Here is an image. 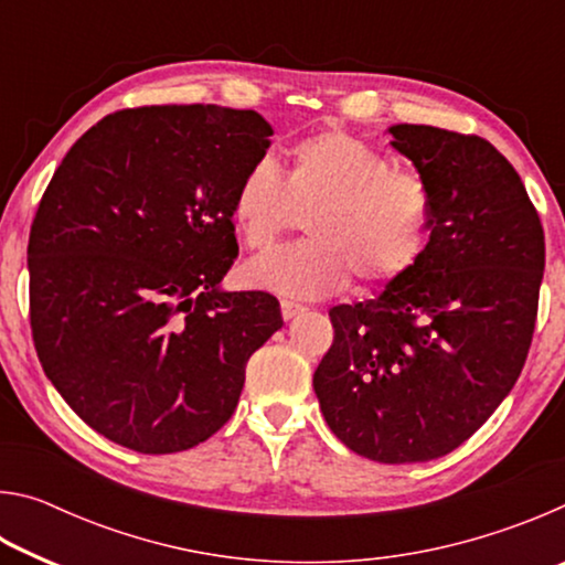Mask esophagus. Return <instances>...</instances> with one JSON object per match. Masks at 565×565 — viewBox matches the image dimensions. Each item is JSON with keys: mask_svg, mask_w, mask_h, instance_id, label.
Returning <instances> with one entry per match:
<instances>
[{"mask_svg": "<svg viewBox=\"0 0 565 565\" xmlns=\"http://www.w3.org/2000/svg\"><path fill=\"white\" fill-rule=\"evenodd\" d=\"M303 311H306V306L299 303V301H291V299H284L281 301V317H284V321H291V319H296Z\"/></svg>", "mask_w": 565, "mask_h": 565, "instance_id": "obj_1", "label": "esophagus"}]
</instances>
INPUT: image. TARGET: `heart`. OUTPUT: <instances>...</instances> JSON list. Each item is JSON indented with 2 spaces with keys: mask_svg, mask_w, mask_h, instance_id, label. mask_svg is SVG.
Instances as JSON below:
<instances>
[{
  "mask_svg": "<svg viewBox=\"0 0 565 565\" xmlns=\"http://www.w3.org/2000/svg\"><path fill=\"white\" fill-rule=\"evenodd\" d=\"M306 216L311 238L246 264L256 289L319 299L356 279L384 286L406 276L431 238V194L424 181L391 171L388 159L347 131L296 141L289 169L256 159L234 189V232L246 248L264 252Z\"/></svg>",
  "mask_w": 565,
  "mask_h": 565,
  "instance_id": "1",
  "label": "heart"
}]
</instances>
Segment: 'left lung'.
<instances>
[{
	"label": "left lung",
	"instance_id": "obj_1",
	"mask_svg": "<svg viewBox=\"0 0 565 565\" xmlns=\"http://www.w3.org/2000/svg\"><path fill=\"white\" fill-rule=\"evenodd\" d=\"M386 131L431 194V238L376 299L329 311L337 337L313 391L353 454L418 463L473 436L519 381L546 244L519 171L489 141L426 124Z\"/></svg>",
	"mask_w": 565,
	"mask_h": 565
}]
</instances>
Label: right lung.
Listing matches in <instances>:
<instances>
[{
	"label": "right lung",
	"instance_id": "right-lung-1",
	"mask_svg": "<svg viewBox=\"0 0 565 565\" xmlns=\"http://www.w3.org/2000/svg\"><path fill=\"white\" fill-rule=\"evenodd\" d=\"M271 134L252 109H124L54 171L26 248L32 337L46 379L109 441H206L234 414L248 356L284 327L271 294L222 289L234 189Z\"/></svg>",
	"mask_w": 565,
	"mask_h": 565
}]
</instances>
